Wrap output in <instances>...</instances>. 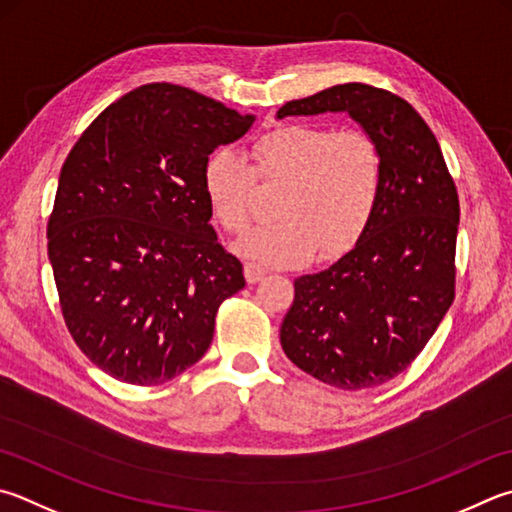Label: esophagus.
I'll return each mask as SVG.
<instances>
[{
    "label": "esophagus",
    "instance_id": "1",
    "mask_svg": "<svg viewBox=\"0 0 512 512\" xmlns=\"http://www.w3.org/2000/svg\"><path fill=\"white\" fill-rule=\"evenodd\" d=\"M264 275H266V271H264L262 266H257V264H253V262H248V264L244 266V277H246L248 284L262 282Z\"/></svg>",
    "mask_w": 512,
    "mask_h": 512
}]
</instances>
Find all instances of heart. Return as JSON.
Here are the masks:
<instances>
[{"mask_svg": "<svg viewBox=\"0 0 512 512\" xmlns=\"http://www.w3.org/2000/svg\"><path fill=\"white\" fill-rule=\"evenodd\" d=\"M253 165L232 150L210 156L203 192L215 219L230 235L253 224L257 181L284 183L273 226L241 239L237 253L266 266L331 259L358 244L383 194V152L362 129L311 123L273 127L253 141Z\"/></svg>", "mask_w": 512, "mask_h": 512, "instance_id": "b5f03b06", "label": "heart"}]
</instances>
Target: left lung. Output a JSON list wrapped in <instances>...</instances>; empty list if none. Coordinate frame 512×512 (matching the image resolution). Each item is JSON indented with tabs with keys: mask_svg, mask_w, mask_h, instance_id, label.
<instances>
[{
	"mask_svg": "<svg viewBox=\"0 0 512 512\" xmlns=\"http://www.w3.org/2000/svg\"><path fill=\"white\" fill-rule=\"evenodd\" d=\"M324 111H347L376 138L383 194L345 257L297 277L280 340L306 374L356 392L410 367L452 306L459 194L432 129L401 96L347 82L286 102L277 118Z\"/></svg>",
	"mask_w": 512,
	"mask_h": 512,
	"instance_id": "left-lung-1",
	"label": "left lung"
}]
</instances>
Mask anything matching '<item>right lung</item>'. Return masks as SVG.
Here are the masks:
<instances>
[{"label":"right lung","mask_w":512,"mask_h":512,"mask_svg":"<svg viewBox=\"0 0 512 512\" xmlns=\"http://www.w3.org/2000/svg\"><path fill=\"white\" fill-rule=\"evenodd\" d=\"M253 120L152 82L111 102L64 161L46 224L62 318L120 383L161 385L199 362L221 302L246 286L210 226L203 170Z\"/></svg>","instance_id":"1"}]
</instances>
